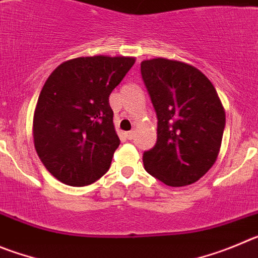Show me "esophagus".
I'll use <instances>...</instances> for the list:
<instances>
[{"mask_svg":"<svg viewBox=\"0 0 258 258\" xmlns=\"http://www.w3.org/2000/svg\"><path fill=\"white\" fill-rule=\"evenodd\" d=\"M124 136H126V139H128V140H132V139L135 138V131H128L124 134Z\"/></svg>","mask_w":258,"mask_h":258,"instance_id":"34e87169","label":"esophagus"}]
</instances>
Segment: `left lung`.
Masks as SVG:
<instances>
[{
    "mask_svg": "<svg viewBox=\"0 0 258 258\" xmlns=\"http://www.w3.org/2000/svg\"><path fill=\"white\" fill-rule=\"evenodd\" d=\"M141 77L158 119L144 167L168 186L192 184L219 155L225 130L219 95L201 71L176 60H144Z\"/></svg>",
    "mask_w": 258,
    "mask_h": 258,
    "instance_id": "1",
    "label": "left lung"
}]
</instances>
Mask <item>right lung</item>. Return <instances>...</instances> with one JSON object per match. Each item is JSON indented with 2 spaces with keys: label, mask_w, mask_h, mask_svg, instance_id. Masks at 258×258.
Masks as SVG:
<instances>
[{
  "label": "right lung",
  "mask_w": 258,
  "mask_h": 258,
  "mask_svg": "<svg viewBox=\"0 0 258 258\" xmlns=\"http://www.w3.org/2000/svg\"><path fill=\"white\" fill-rule=\"evenodd\" d=\"M134 62L124 56L77 57L47 78L34 112V148L59 181L85 186L109 169L120 143L109 95Z\"/></svg>",
  "instance_id": "obj_1"
}]
</instances>
